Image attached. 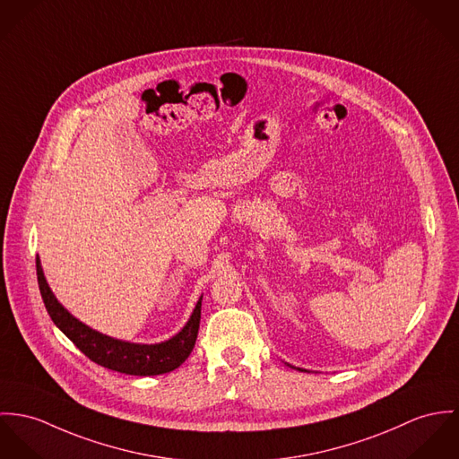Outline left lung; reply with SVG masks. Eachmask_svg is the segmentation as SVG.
Here are the masks:
<instances>
[{
  "instance_id": "obj_1",
  "label": "left lung",
  "mask_w": 459,
  "mask_h": 459,
  "mask_svg": "<svg viewBox=\"0 0 459 459\" xmlns=\"http://www.w3.org/2000/svg\"><path fill=\"white\" fill-rule=\"evenodd\" d=\"M287 366H290V364H287ZM290 368H294V369H299V371H306L303 368H296V366H290Z\"/></svg>"
}]
</instances>
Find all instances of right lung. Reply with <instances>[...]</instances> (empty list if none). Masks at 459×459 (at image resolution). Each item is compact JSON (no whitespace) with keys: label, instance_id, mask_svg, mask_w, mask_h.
<instances>
[{"label":"right lung","instance_id":"right-lung-1","mask_svg":"<svg viewBox=\"0 0 459 459\" xmlns=\"http://www.w3.org/2000/svg\"><path fill=\"white\" fill-rule=\"evenodd\" d=\"M37 278L40 294L52 322L59 331L93 362L108 368L112 371H119L125 375L137 377H152L169 373L179 368L195 347V340L199 334L201 324V306L203 298H199L194 307L192 316L185 324V327L174 334L172 338L160 343H132L117 338H110L102 334L90 325L82 324L75 318L65 306L61 305L52 294L51 287L44 276L40 256H37Z\"/></svg>","mask_w":459,"mask_h":459}]
</instances>
